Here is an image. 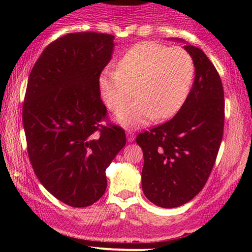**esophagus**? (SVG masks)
<instances>
[{
    "label": "esophagus",
    "instance_id": "esophagus-1",
    "mask_svg": "<svg viewBox=\"0 0 252 252\" xmlns=\"http://www.w3.org/2000/svg\"><path fill=\"white\" fill-rule=\"evenodd\" d=\"M126 138H128L129 142H132L135 140V134L131 130H126Z\"/></svg>",
    "mask_w": 252,
    "mask_h": 252
}]
</instances>
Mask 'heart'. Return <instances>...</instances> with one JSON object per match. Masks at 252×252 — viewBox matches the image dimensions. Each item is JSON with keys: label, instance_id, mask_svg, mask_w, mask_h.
Here are the masks:
<instances>
[{"label": "heart", "instance_id": "obj_1", "mask_svg": "<svg viewBox=\"0 0 252 252\" xmlns=\"http://www.w3.org/2000/svg\"><path fill=\"white\" fill-rule=\"evenodd\" d=\"M194 77L192 57L181 47L155 42L137 43L118 62L117 70L100 74L99 89L104 102L117 111L138 96L131 105L118 112L124 126L142 124L155 117H172L185 103Z\"/></svg>", "mask_w": 252, "mask_h": 252}]
</instances>
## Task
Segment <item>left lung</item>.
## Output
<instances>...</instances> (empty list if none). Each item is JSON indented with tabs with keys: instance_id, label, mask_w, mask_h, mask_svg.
I'll use <instances>...</instances> for the list:
<instances>
[{
	"instance_id": "1",
	"label": "left lung",
	"mask_w": 252,
	"mask_h": 252,
	"mask_svg": "<svg viewBox=\"0 0 252 252\" xmlns=\"http://www.w3.org/2000/svg\"><path fill=\"white\" fill-rule=\"evenodd\" d=\"M195 77L178 114L136 137L143 150L142 189L156 206H181L202 189L215 166L224 131V90L215 65L189 43Z\"/></svg>"
}]
</instances>
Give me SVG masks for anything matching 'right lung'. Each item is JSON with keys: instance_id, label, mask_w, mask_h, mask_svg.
Wrapping results in <instances>:
<instances>
[{"instance_id": "obj_1", "label": "right lung", "mask_w": 252, "mask_h": 252, "mask_svg": "<svg viewBox=\"0 0 252 252\" xmlns=\"http://www.w3.org/2000/svg\"><path fill=\"white\" fill-rule=\"evenodd\" d=\"M114 40L94 32L66 34L43 50L28 78L22 121L32 167L43 187L72 207L102 198L105 170L126 143L121 126L102 123L99 77Z\"/></svg>"}]
</instances>
